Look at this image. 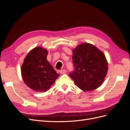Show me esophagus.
Listing matches in <instances>:
<instances>
[{"label":"esophagus","instance_id":"1","mask_svg":"<svg viewBox=\"0 0 130 130\" xmlns=\"http://www.w3.org/2000/svg\"><path fill=\"white\" fill-rule=\"evenodd\" d=\"M60 72L61 74H64L66 72V70L65 69H62V70H60Z\"/></svg>","mask_w":130,"mask_h":130}]
</instances>
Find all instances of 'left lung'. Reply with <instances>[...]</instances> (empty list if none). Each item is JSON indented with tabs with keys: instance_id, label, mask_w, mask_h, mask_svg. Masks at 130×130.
I'll list each match as a JSON object with an SVG mask.
<instances>
[{
	"instance_id": "left-lung-1",
	"label": "left lung",
	"mask_w": 130,
	"mask_h": 130,
	"mask_svg": "<svg viewBox=\"0 0 130 130\" xmlns=\"http://www.w3.org/2000/svg\"><path fill=\"white\" fill-rule=\"evenodd\" d=\"M73 53L74 69L69 73V76L77 87L84 91H90L100 87L108 70L104 54L88 43L78 45Z\"/></svg>"
}]
</instances>
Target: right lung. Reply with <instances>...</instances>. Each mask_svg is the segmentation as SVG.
Returning <instances> with one entry per match:
<instances>
[{"label": "right lung", "mask_w": 130, "mask_h": 130, "mask_svg": "<svg viewBox=\"0 0 130 130\" xmlns=\"http://www.w3.org/2000/svg\"><path fill=\"white\" fill-rule=\"evenodd\" d=\"M48 51L36 47L27 54L22 66V76L26 85L36 92H45L59 75L46 60Z\"/></svg>", "instance_id": "right-lung-1"}]
</instances>
